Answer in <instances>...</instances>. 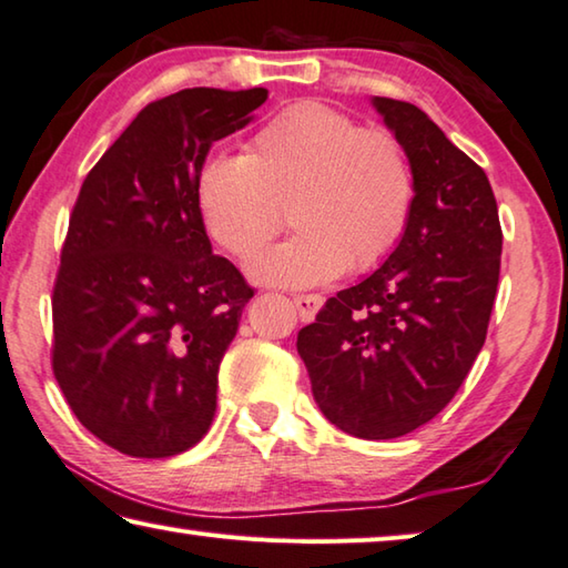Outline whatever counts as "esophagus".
<instances>
[{
    "mask_svg": "<svg viewBox=\"0 0 568 568\" xmlns=\"http://www.w3.org/2000/svg\"><path fill=\"white\" fill-rule=\"evenodd\" d=\"M322 304H324V300L320 294H296L294 296V306H296V312H300L302 322H312L314 314L322 310Z\"/></svg>",
    "mask_w": 568,
    "mask_h": 568,
    "instance_id": "obj_1",
    "label": "esophagus"
}]
</instances>
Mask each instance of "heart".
I'll return each mask as SVG.
<instances>
[{"label":"heart","mask_w":568,"mask_h":568,"mask_svg":"<svg viewBox=\"0 0 568 568\" xmlns=\"http://www.w3.org/2000/svg\"><path fill=\"white\" fill-rule=\"evenodd\" d=\"M415 196L405 148L385 130H362L322 102H300L268 120L248 155H211L196 179L209 236L251 258L282 226L290 203L296 234L248 264L258 284L306 290L347 266L385 258L410 219Z\"/></svg>","instance_id":"1"}]
</instances>
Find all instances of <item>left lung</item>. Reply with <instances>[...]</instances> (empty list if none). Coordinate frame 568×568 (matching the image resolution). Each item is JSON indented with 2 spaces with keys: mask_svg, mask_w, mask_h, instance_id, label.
I'll return each instance as SVG.
<instances>
[{
  "mask_svg": "<svg viewBox=\"0 0 568 568\" xmlns=\"http://www.w3.org/2000/svg\"><path fill=\"white\" fill-rule=\"evenodd\" d=\"M413 169L393 254L322 306L296 349L332 425L389 440L433 420L486 342L504 234L488 175L420 108L372 98Z\"/></svg>",
  "mask_w": 568,
  "mask_h": 568,
  "instance_id": "obj_1",
  "label": "left lung"
}]
</instances>
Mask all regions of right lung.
<instances>
[{
	"label": "right lung",
	"instance_id": "right-lung-1",
	"mask_svg": "<svg viewBox=\"0 0 568 568\" xmlns=\"http://www.w3.org/2000/svg\"><path fill=\"white\" fill-rule=\"evenodd\" d=\"M264 88H191L143 108L74 203L52 294V369L110 448L169 458L216 413L219 365L254 296L213 256L196 206L211 145L254 120Z\"/></svg>",
	"mask_w": 568,
	"mask_h": 568
}]
</instances>
